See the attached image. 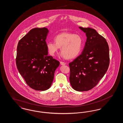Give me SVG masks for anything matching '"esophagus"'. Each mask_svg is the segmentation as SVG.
Wrapping results in <instances>:
<instances>
[{
    "instance_id": "1",
    "label": "esophagus",
    "mask_w": 123,
    "mask_h": 123,
    "mask_svg": "<svg viewBox=\"0 0 123 123\" xmlns=\"http://www.w3.org/2000/svg\"><path fill=\"white\" fill-rule=\"evenodd\" d=\"M60 64H61V65H65V64H66L65 63L63 62H61V61L60 62Z\"/></svg>"
}]
</instances>
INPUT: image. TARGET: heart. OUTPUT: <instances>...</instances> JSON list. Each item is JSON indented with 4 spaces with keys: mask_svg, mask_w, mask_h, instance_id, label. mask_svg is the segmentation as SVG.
Masks as SVG:
<instances>
[{
    "mask_svg": "<svg viewBox=\"0 0 123 123\" xmlns=\"http://www.w3.org/2000/svg\"><path fill=\"white\" fill-rule=\"evenodd\" d=\"M54 42H48L47 49L50 55L54 56L61 47V56L67 59L76 57L82 50L83 41L79 35L68 32L59 34L54 37Z\"/></svg>",
    "mask_w": 123,
    "mask_h": 123,
    "instance_id": "b5f03b06",
    "label": "heart"
}]
</instances>
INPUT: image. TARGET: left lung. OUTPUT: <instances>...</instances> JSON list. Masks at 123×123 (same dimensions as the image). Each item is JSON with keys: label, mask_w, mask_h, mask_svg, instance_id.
I'll return each mask as SVG.
<instances>
[{"label": "left lung", "mask_w": 123, "mask_h": 123, "mask_svg": "<svg viewBox=\"0 0 123 123\" xmlns=\"http://www.w3.org/2000/svg\"><path fill=\"white\" fill-rule=\"evenodd\" d=\"M87 40L82 54L69 63L70 81L77 91H87L94 87L109 67V49L105 39L90 28L79 27Z\"/></svg>", "instance_id": "left-lung-1"}]
</instances>
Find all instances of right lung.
Returning a JSON list of instances; mask_svg holds the SVG:
<instances>
[{
  "label": "right lung",
  "instance_id": "obj_1",
  "mask_svg": "<svg viewBox=\"0 0 123 123\" xmlns=\"http://www.w3.org/2000/svg\"><path fill=\"white\" fill-rule=\"evenodd\" d=\"M46 28H34L18 43L16 64L18 70L29 87L45 91L50 88L59 61L48 55Z\"/></svg>",
  "mask_w": 123,
  "mask_h": 123
}]
</instances>
